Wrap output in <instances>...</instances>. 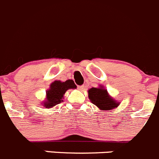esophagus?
I'll return each instance as SVG.
<instances>
[{"label": "esophagus", "mask_w": 159, "mask_h": 159, "mask_svg": "<svg viewBox=\"0 0 159 159\" xmlns=\"http://www.w3.org/2000/svg\"><path fill=\"white\" fill-rule=\"evenodd\" d=\"M78 90H81V91H82V90L84 89V86L83 85V84H82V85H78Z\"/></svg>", "instance_id": "obj_1"}]
</instances>
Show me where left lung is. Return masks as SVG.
<instances>
[{"label": "left lung", "mask_w": 159, "mask_h": 159, "mask_svg": "<svg viewBox=\"0 0 159 159\" xmlns=\"http://www.w3.org/2000/svg\"><path fill=\"white\" fill-rule=\"evenodd\" d=\"M89 98L92 103L102 111H110L117 107L119 103H116L108 96L107 91L103 87L92 88L89 90Z\"/></svg>", "instance_id": "1"}]
</instances>
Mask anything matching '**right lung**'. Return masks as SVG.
<instances>
[{"instance_id": "obj_1", "label": "right lung", "mask_w": 159, "mask_h": 159, "mask_svg": "<svg viewBox=\"0 0 159 159\" xmlns=\"http://www.w3.org/2000/svg\"><path fill=\"white\" fill-rule=\"evenodd\" d=\"M76 88L75 82L72 80H66L64 82L56 81L50 85V89L47 91V100L44 102L46 108H50L63 101V95L69 89Z\"/></svg>"}]
</instances>
